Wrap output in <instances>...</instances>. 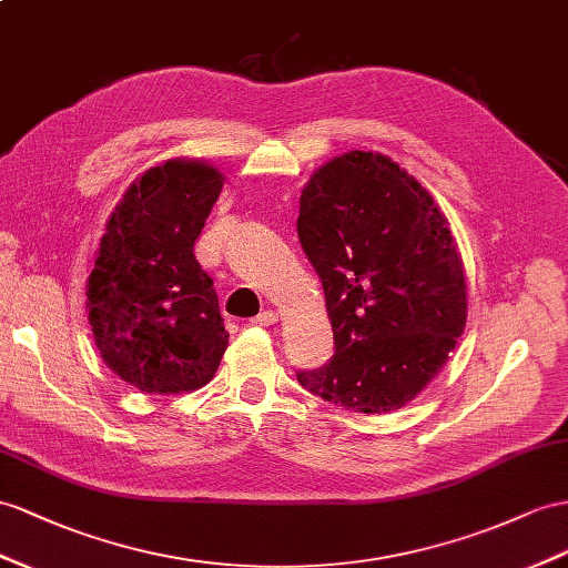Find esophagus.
<instances>
[{
	"label": "esophagus",
	"instance_id": "esophagus-1",
	"mask_svg": "<svg viewBox=\"0 0 568 568\" xmlns=\"http://www.w3.org/2000/svg\"><path fill=\"white\" fill-rule=\"evenodd\" d=\"M275 322H278V314H275L273 310L261 312V314H256V316L252 318L254 326H271V324H275Z\"/></svg>",
	"mask_w": 568,
	"mask_h": 568
}]
</instances>
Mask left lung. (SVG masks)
I'll list each match as a JSON object with an SVG mask.
<instances>
[{"instance_id": "left-lung-1", "label": "left lung", "mask_w": 568, "mask_h": 568, "mask_svg": "<svg viewBox=\"0 0 568 568\" xmlns=\"http://www.w3.org/2000/svg\"><path fill=\"white\" fill-rule=\"evenodd\" d=\"M297 235L322 278L336 345L297 382L345 410L403 408L446 365L468 316L446 215L394 160L351 151L302 189Z\"/></svg>"}]
</instances>
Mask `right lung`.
I'll use <instances>...</instances> for the list:
<instances>
[{"label": "right lung", "mask_w": 568, "mask_h": 568, "mask_svg": "<svg viewBox=\"0 0 568 568\" xmlns=\"http://www.w3.org/2000/svg\"><path fill=\"white\" fill-rule=\"evenodd\" d=\"M223 189L201 160L143 172L110 215L89 275V322L105 365L143 394L206 386L230 333L194 242Z\"/></svg>", "instance_id": "add662e5"}]
</instances>
